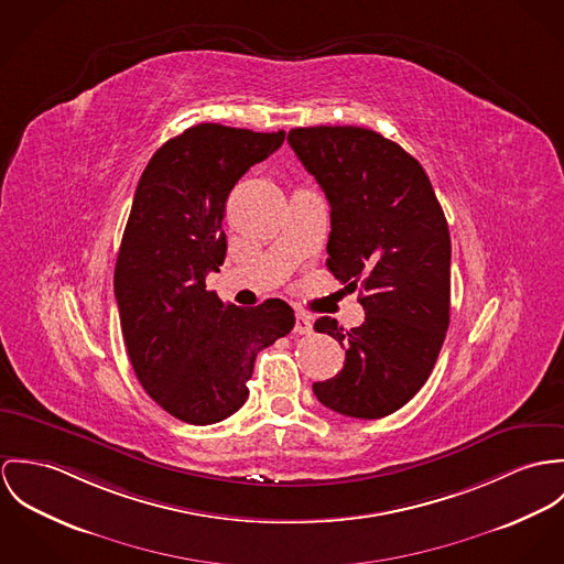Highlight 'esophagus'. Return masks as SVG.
Masks as SVG:
<instances>
[{"label": "esophagus", "instance_id": "esophagus-1", "mask_svg": "<svg viewBox=\"0 0 564 564\" xmlns=\"http://www.w3.org/2000/svg\"><path fill=\"white\" fill-rule=\"evenodd\" d=\"M312 328V319H310L307 315L299 313V315H296V324H294V333H296V335H310Z\"/></svg>", "mask_w": 564, "mask_h": 564}]
</instances>
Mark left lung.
<instances>
[{
	"label": "left lung",
	"instance_id": "left-lung-1",
	"mask_svg": "<svg viewBox=\"0 0 564 564\" xmlns=\"http://www.w3.org/2000/svg\"><path fill=\"white\" fill-rule=\"evenodd\" d=\"M288 142L330 205L326 265L361 285L366 319L344 330L315 319L346 361L313 382L315 398L348 417L402 409L429 380L449 324V231L422 164L366 127H296Z\"/></svg>",
	"mask_w": 564,
	"mask_h": 564
}]
</instances>
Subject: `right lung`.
<instances>
[{"mask_svg": "<svg viewBox=\"0 0 564 564\" xmlns=\"http://www.w3.org/2000/svg\"><path fill=\"white\" fill-rule=\"evenodd\" d=\"M283 140V129L189 127L155 151L133 194L115 268L127 355L144 391L194 426L223 422L247 402L257 352L296 322L279 299L236 307L205 288L227 254L231 189Z\"/></svg>", "mask_w": 564, "mask_h": 564, "instance_id": "1", "label": "right lung"}]
</instances>
